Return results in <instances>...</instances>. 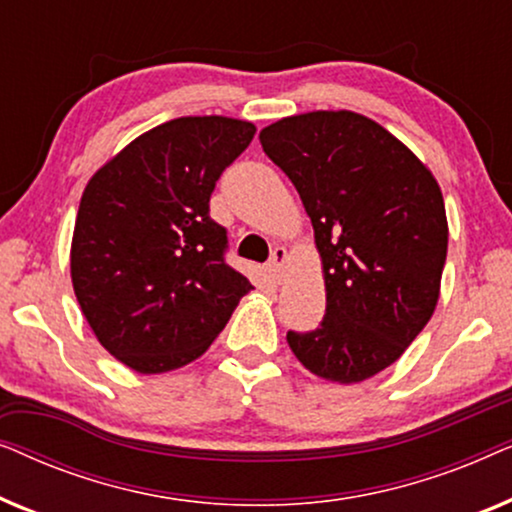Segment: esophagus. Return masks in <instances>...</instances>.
I'll use <instances>...</instances> for the list:
<instances>
[{
	"mask_svg": "<svg viewBox=\"0 0 512 512\" xmlns=\"http://www.w3.org/2000/svg\"><path fill=\"white\" fill-rule=\"evenodd\" d=\"M286 258H289V254H286L284 247H275V249H272V256H270L268 268H270V275H272V279H275V282H279V279L284 277V263H286Z\"/></svg>",
	"mask_w": 512,
	"mask_h": 512,
	"instance_id": "obj_1",
	"label": "esophagus"
}]
</instances>
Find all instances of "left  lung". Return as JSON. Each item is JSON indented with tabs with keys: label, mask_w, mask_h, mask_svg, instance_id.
<instances>
[{
	"label": "left lung",
	"mask_w": 512,
	"mask_h": 512,
	"mask_svg": "<svg viewBox=\"0 0 512 512\" xmlns=\"http://www.w3.org/2000/svg\"><path fill=\"white\" fill-rule=\"evenodd\" d=\"M258 139L296 186L324 263V319L314 331H289L286 342L324 380H368L436 310L447 256L438 181L408 146L354 111L282 118Z\"/></svg>",
	"instance_id": "8db88e82"
}]
</instances>
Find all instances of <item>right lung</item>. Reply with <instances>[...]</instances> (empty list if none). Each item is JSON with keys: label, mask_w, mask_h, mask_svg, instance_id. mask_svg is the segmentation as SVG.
<instances>
[{"label": "right lung", "mask_w": 512, "mask_h": 512, "mask_svg": "<svg viewBox=\"0 0 512 512\" xmlns=\"http://www.w3.org/2000/svg\"><path fill=\"white\" fill-rule=\"evenodd\" d=\"M254 135L237 118H174L125 146L83 191L76 300L100 345L137 373L205 354L254 289L226 263V228L209 216L216 181Z\"/></svg>", "instance_id": "1"}]
</instances>
